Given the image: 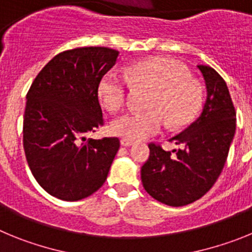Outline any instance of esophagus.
<instances>
[{
    "mask_svg": "<svg viewBox=\"0 0 252 252\" xmlns=\"http://www.w3.org/2000/svg\"><path fill=\"white\" fill-rule=\"evenodd\" d=\"M135 144V141H132V140H128V139H121V145L125 146V148H128V146L133 145Z\"/></svg>",
    "mask_w": 252,
    "mask_h": 252,
    "instance_id": "1",
    "label": "esophagus"
}]
</instances>
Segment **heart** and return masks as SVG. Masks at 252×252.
<instances>
[{
  "instance_id": "heart-1",
  "label": "heart",
  "mask_w": 252,
  "mask_h": 252,
  "mask_svg": "<svg viewBox=\"0 0 252 252\" xmlns=\"http://www.w3.org/2000/svg\"><path fill=\"white\" fill-rule=\"evenodd\" d=\"M133 87L150 91L145 112H130L116 119L111 131L124 139L142 140L160 132L164 120L179 128L194 119L201 108L202 87L189 77L187 68L164 58H150L132 64L125 70ZM98 97L106 110L117 112L125 106L127 83L113 72L103 75L98 84Z\"/></svg>"
}]
</instances>
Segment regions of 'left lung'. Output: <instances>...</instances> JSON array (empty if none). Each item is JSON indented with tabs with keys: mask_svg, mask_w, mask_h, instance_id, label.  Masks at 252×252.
I'll return each instance as SVG.
<instances>
[{
	"mask_svg": "<svg viewBox=\"0 0 252 252\" xmlns=\"http://www.w3.org/2000/svg\"><path fill=\"white\" fill-rule=\"evenodd\" d=\"M198 69L206 82V103L199 117L170 139L182 149L165 151L151 142L150 157L141 168L146 192L168 206L193 203L212 188L235 136L236 111L226 82L211 66Z\"/></svg>",
	"mask_w": 252,
	"mask_h": 252,
	"instance_id": "1",
	"label": "left lung"
}]
</instances>
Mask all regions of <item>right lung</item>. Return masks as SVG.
Segmentation results:
<instances>
[{
	"instance_id": "right-lung-1",
	"label": "right lung",
	"mask_w": 252,
	"mask_h": 252,
	"mask_svg": "<svg viewBox=\"0 0 252 252\" xmlns=\"http://www.w3.org/2000/svg\"><path fill=\"white\" fill-rule=\"evenodd\" d=\"M117 57L119 51L102 46L63 51L40 70L26 94V160L53 197L79 201L106 182L120 140L87 135L103 125L98 84Z\"/></svg>"
}]
</instances>
